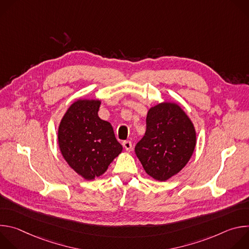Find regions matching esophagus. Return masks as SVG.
<instances>
[{
    "instance_id": "obj_1",
    "label": "esophagus",
    "mask_w": 249,
    "mask_h": 249,
    "mask_svg": "<svg viewBox=\"0 0 249 249\" xmlns=\"http://www.w3.org/2000/svg\"><path fill=\"white\" fill-rule=\"evenodd\" d=\"M122 145H123L124 149H125L127 152H130V151L132 150V143H131L130 141H124Z\"/></svg>"
}]
</instances>
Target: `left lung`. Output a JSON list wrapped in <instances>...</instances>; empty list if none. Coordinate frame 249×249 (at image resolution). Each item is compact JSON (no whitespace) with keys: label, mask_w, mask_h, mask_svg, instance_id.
Masks as SVG:
<instances>
[{"label":"left lung","mask_w":249,"mask_h":249,"mask_svg":"<svg viewBox=\"0 0 249 249\" xmlns=\"http://www.w3.org/2000/svg\"><path fill=\"white\" fill-rule=\"evenodd\" d=\"M145 136L135 153L145 171L159 181L178 173L189 161L196 146V131L178 104L161 102L147 114Z\"/></svg>","instance_id":"left-lung-1"}]
</instances>
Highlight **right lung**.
<instances>
[{
	"label": "right lung",
	"instance_id": "right-lung-1",
	"mask_svg": "<svg viewBox=\"0 0 249 249\" xmlns=\"http://www.w3.org/2000/svg\"><path fill=\"white\" fill-rule=\"evenodd\" d=\"M98 99H78L58 129V144L68 164L87 180L102 175L123 148L113 128L98 117Z\"/></svg>",
	"mask_w": 249,
	"mask_h": 249
}]
</instances>
